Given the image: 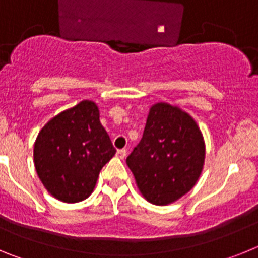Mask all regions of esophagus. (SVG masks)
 I'll use <instances>...</instances> for the list:
<instances>
[{
	"mask_svg": "<svg viewBox=\"0 0 258 258\" xmlns=\"http://www.w3.org/2000/svg\"><path fill=\"white\" fill-rule=\"evenodd\" d=\"M117 156L120 157V159H124V157L126 156V150H125V149L117 150Z\"/></svg>",
	"mask_w": 258,
	"mask_h": 258,
	"instance_id": "obj_1",
	"label": "esophagus"
}]
</instances>
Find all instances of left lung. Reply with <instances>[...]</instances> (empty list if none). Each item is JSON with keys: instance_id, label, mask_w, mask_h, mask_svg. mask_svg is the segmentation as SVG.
Returning a JSON list of instances; mask_svg holds the SVG:
<instances>
[{"instance_id": "obj_1", "label": "left lung", "mask_w": 258, "mask_h": 258, "mask_svg": "<svg viewBox=\"0 0 258 258\" xmlns=\"http://www.w3.org/2000/svg\"><path fill=\"white\" fill-rule=\"evenodd\" d=\"M204 157L206 145L194 118L178 107L156 103L126 164L143 197L155 206H166L194 187Z\"/></svg>"}]
</instances>
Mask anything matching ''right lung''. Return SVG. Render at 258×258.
Here are the masks:
<instances>
[{
  "label": "right lung",
  "instance_id": "1",
  "mask_svg": "<svg viewBox=\"0 0 258 258\" xmlns=\"http://www.w3.org/2000/svg\"><path fill=\"white\" fill-rule=\"evenodd\" d=\"M115 152L97 104L83 101L41 129L33 156L38 177L52 197L77 203L93 192L99 172Z\"/></svg>",
  "mask_w": 258,
  "mask_h": 258
}]
</instances>
